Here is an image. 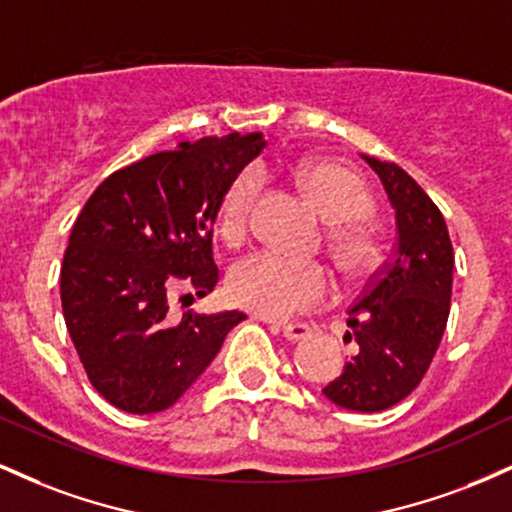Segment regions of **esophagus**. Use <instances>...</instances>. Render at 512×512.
<instances>
[{"label":"esophagus","instance_id":"obj_1","mask_svg":"<svg viewBox=\"0 0 512 512\" xmlns=\"http://www.w3.org/2000/svg\"><path fill=\"white\" fill-rule=\"evenodd\" d=\"M272 330L284 334L289 342H301V339H308L313 327L305 325V322H284V325H272Z\"/></svg>","mask_w":512,"mask_h":512}]
</instances>
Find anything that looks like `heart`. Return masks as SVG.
<instances>
[{"instance_id": "b5f03b06", "label": "heart", "mask_w": 512, "mask_h": 512, "mask_svg": "<svg viewBox=\"0 0 512 512\" xmlns=\"http://www.w3.org/2000/svg\"><path fill=\"white\" fill-rule=\"evenodd\" d=\"M305 197L322 219L330 221V250L339 269L349 276L368 272L375 260L373 233L363 221L370 209L368 190L351 170L327 158H310L296 170ZM262 190L257 168H245L228 185L219 209V231L231 243H238ZM332 276L322 264L296 262L274 252H255L240 260L228 274V296L250 313L286 320L308 313L330 298Z\"/></svg>"}]
</instances>
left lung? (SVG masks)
Listing matches in <instances>:
<instances>
[{"instance_id": "obj_1", "label": "left lung", "mask_w": 512, "mask_h": 512, "mask_svg": "<svg viewBox=\"0 0 512 512\" xmlns=\"http://www.w3.org/2000/svg\"><path fill=\"white\" fill-rule=\"evenodd\" d=\"M363 161L395 209V248L349 308L358 354L322 392L339 407L373 414L411 395L431 366L448 325L455 255L443 214L419 182L397 163Z\"/></svg>"}]
</instances>
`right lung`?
Wrapping results in <instances>:
<instances>
[{
  "instance_id": "add662e5",
  "label": "right lung",
  "mask_w": 512,
  "mask_h": 512,
  "mask_svg": "<svg viewBox=\"0 0 512 512\" xmlns=\"http://www.w3.org/2000/svg\"><path fill=\"white\" fill-rule=\"evenodd\" d=\"M264 149L260 132L204 137L115 170L76 219L60 274L69 337L88 380L129 414L173 407L245 320L168 315L178 281H219L214 223L228 185Z\"/></svg>"
}]
</instances>
